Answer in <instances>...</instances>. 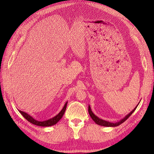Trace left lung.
I'll list each match as a JSON object with an SVG mask.
<instances>
[{
    "label": "left lung",
    "instance_id": "1",
    "mask_svg": "<svg viewBox=\"0 0 154 154\" xmlns=\"http://www.w3.org/2000/svg\"><path fill=\"white\" fill-rule=\"evenodd\" d=\"M138 103V104H139ZM138 104L137 105L134 109V110H132L131 112H130L129 114H128L127 115L123 118V119L122 120H119V122H108V121H106L104 120H103V119H99V117L97 116L95 114H94L92 110H91V106L89 105V109H88V111H89V115L91 117V119H92L93 120V121L94 122H95L97 124H98V125H100V126H107V127H115V126H119L120 124H121L122 123H123L124 121H126L128 118L130 117V116L131 115V114L134 112V110H136V109L137 108V106H138Z\"/></svg>",
    "mask_w": 154,
    "mask_h": 154
}]
</instances>
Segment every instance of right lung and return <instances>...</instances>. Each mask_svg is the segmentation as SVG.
<instances>
[{
  "label": "right lung",
  "instance_id": "1",
  "mask_svg": "<svg viewBox=\"0 0 154 154\" xmlns=\"http://www.w3.org/2000/svg\"><path fill=\"white\" fill-rule=\"evenodd\" d=\"M67 104V101L65 103V105L63 109H62V110L57 114L56 116H55L54 117L52 118V119H50L45 121H38L36 120H35L34 118H32L30 115H29V114H27L26 112H24L21 110H19V112L21 113L22 115L24 116L28 121H29V122L32 124H35V125L39 126H51L53 125H55V124H57L59 121L60 120L62 116H63L65 109H66Z\"/></svg>",
  "mask_w": 154,
  "mask_h": 154
}]
</instances>
